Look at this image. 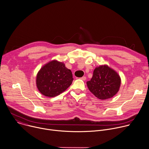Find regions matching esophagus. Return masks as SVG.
I'll list each match as a JSON object with an SVG mask.
<instances>
[{"label":"esophagus","mask_w":149,"mask_h":149,"mask_svg":"<svg viewBox=\"0 0 149 149\" xmlns=\"http://www.w3.org/2000/svg\"><path fill=\"white\" fill-rule=\"evenodd\" d=\"M81 79H82V81H85L86 80V77H82L81 78Z\"/></svg>","instance_id":"1"}]
</instances>
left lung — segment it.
Segmentation results:
<instances>
[{"label": "left lung", "instance_id": "1", "mask_svg": "<svg viewBox=\"0 0 149 149\" xmlns=\"http://www.w3.org/2000/svg\"><path fill=\"white\" fill-rule=\"evenodd\" d=\"M120 83L119 75L107 65L96 67L92 78L86 82L90 92L102 100L115 95L119 90Z\"/></svg>", "mask_w": 149, "mask_h": 149}]
</instances>
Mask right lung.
<instances>
[{"mask_svg":"<svg viewBox=\"0 0 149 149\" xmlns=\"http://www.w3.org/2000/svg\"><path fill=\"white\" fill-rule=\"evenodd\" d=\"M73 81L72 72L62 62L53 60L38 72L36 85L43 95L52 97L65 91Z\"/></svg>","mask_w":149,"mask_h":149,"instance_id":"add662e5","label":"right lung"}]
</instances>
